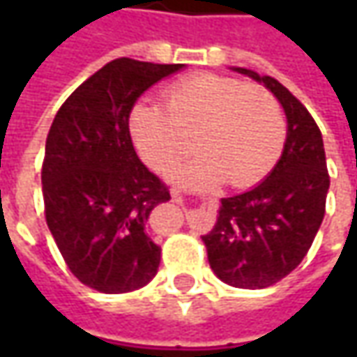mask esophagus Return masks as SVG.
Listing matches in <instances>:
<instances>
[{
	"mask_svg": "<svg viewBox=\"0 0 357 357\" xmlns=\"http://www.w3.org/2000/svg\"><path fill=\"white\" fill-rule=\"evenodd\" d=\"M172 197H174V200H183V197L178 195V190H174ZM200 211H202V213H211V211H213V204H211V202H202V204H200Z\"/></svg>",
	"mask_w": 357,
	"mask_h": 357,
	"instance_id": "34e87169",
	"label": "esophagus"
}]
</instances>
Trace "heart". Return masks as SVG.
Returning <instances> with one entry per match:
<instances>
[{
    "mask_svg": "<svg viewBox=\"0 0 357 357\" xmlns=\"http://www.w3.org/2000/svg\"><path fill=\"white\" fill-rule=\"evenodd\" d=\"M132 143L155 169L174 171L188 155L185 137L197 135L200 157L172 174L181 185L211 188L260 181L280 157L286 123L278 101L258 85L230 77H188L171 85L165 103H139L129 119Z\"/></svg>",
    "mask_w": 357,
    "mask_h": 357,
    "instance_id": "obj_1",
    "label": "heart"
}]
</instances>
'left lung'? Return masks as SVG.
<instances>
[{"mask_svg":"<svg viewBox=\"0 0 357 357\" xmlns=\"http://www.w3.org/2000/svg\"><path fill=\"white\" fill-rule=\"evenodd\" d=\"M234 71L274 93L288 132L272 172L250 190L220 200L216 225L202 242L220 280L258 290L288 276L308 254L326 213L330 174L322 132L308 109L274 77Z\"/></svg>","mask_w":357,"mask_h":357,"instance_id":"left-lung-1","label":"left lung"}]
</instances>
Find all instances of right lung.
I'll use <instances>...</instances> for the list:
<instances>
[{"mask_svg":"<svg viewBox=\"0 0 357 357\" xmlns=\"http://www.w3.org/2000/svg\"><path fill=\"white\" fill-rule=\"evenodd\" d=\"M185 65L121 57L61 105L41 169L45 220L65 264L97 292L123 294L155 278L160 246L146 234L169 188L137 157L129 117L137 99Z\"/></svg>","mask_w":357,"mask_h":357,"instance_id":"add662e5","label":"right lung"}]
</instances>
